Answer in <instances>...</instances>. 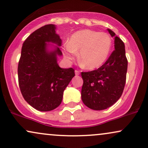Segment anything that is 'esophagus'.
<instances>
[{
  "label": "esophagus",
  "mask_w": 148,
  "mask_h": 148,
  "mask_svg": "<svg viewBox=\"0 0 148 148\" xmlns=\"http://www.w3.org/2000/svg\"><path fill=\"white\" fill-rule=\"evenodd\" d=\"M75 74L76 75H79L80 74V72L79 70H75Z\"/></svg>",
  "instance_id": "1"
}]
</instances>
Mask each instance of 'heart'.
<instances>
[{
    "label": "heart",
    "instance_id": "heart-1",
    "mask_svg": "<svg viewBox=\"0 0 148 148\" xmlns=\"http://www.w3.org/2000/svg\"><path fill=\"white\" fill-rule=\"evenodd\" d=\"M112 47L111 37L107 33L91 29H82L71 36L63 45V56L67 62L72 61L79 52V60L88 69L102 66L109 58Z\"/></svg>",
    "mask_w": 148,
    "mask_h": 148
}]
</instances>
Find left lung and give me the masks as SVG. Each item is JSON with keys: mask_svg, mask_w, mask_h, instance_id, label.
<instances>
[{"mask_svg": "<svg viewBox=\"0 0 148 148\" xmlns=\"http://www.w3.org/2000/svg\"><path fill=\"white\" fill-rule=\"evenodd\" d=\"M108 30L114 37L115 49L99 69L81 72L82 101L94 110H106L114 104L121 97L125 85L127 60L125 45L114 32Z\"/></svg>", "mask_w": 148, "mask_h": 148, "instance_id": "8db88e82", "label": "left lung"}]
</instances>
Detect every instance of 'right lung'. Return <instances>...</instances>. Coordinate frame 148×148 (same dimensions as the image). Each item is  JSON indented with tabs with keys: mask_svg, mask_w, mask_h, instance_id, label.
<instances>
[{
	"mask_svg": "<svg viewBox=\"0 0 148 148\" xmlns=\"http://www.w3.org/2000/svg\"><path fill=\"white\" fill-rule=\"evenodd\" d=\"M47 42L61 45L55 25L42 26L27 38L18 66L19 88L23 98L41 112L51 111L60 106L64 90L75 76L72 67L58 66L57 56H61V51L56 47L49 51Z\"/></svg>",
	"mask_w": 148,
	"mask_h": 148,
	"instance_id": "right-lung-1",
	"label": "right lung"
}]
</instances>
